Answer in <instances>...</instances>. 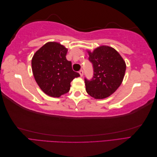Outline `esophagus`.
<instances>
[{"label":"esophagus","instance_id":"1","mask_svg":"<svg viewBox=\"0 0 157 157\" xmlns=\"http://www.w3.org/2000/svg\"><path fill=\"white\" fill-rule=\"evenodd\" d=\"M79 74H80V77H82L83 75H84V71H83V70H80Z\"/></svg>","mask_w":157,"mask_h":157}]
</instances>
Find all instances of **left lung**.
I'll return each instance as SVG.
<instances>
[{
	"label": "left lung",
	"mask_w": 157,
	"mask_h": 157,
	"mask_svg": "<svg viewBox=\"0 0 157 157\" xmlns=\"http://www.w3.org/2000/svg\"><path fill=\"white\" fill-rule=\"evenodd\" d=\"M88 52L94 76L91 80L84 78L86 90L95 99L106 98L121 84L126 68L125 61L116 50L108 46H100Z\"/></svg>",
	"instance_id": "obj_1"
}]
</instances>
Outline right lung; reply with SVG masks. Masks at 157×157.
<instances>
[{"label": "right lung", "mask_w": 157, "mask_h": 157, "mask_svg": "<svg viewBox=\"0 0 157 157\" xmlns=\"http://www.w3.org/2000/svg\"><path fill=\"white\" fill-rule=\"evenodd\" d=\"M67 49L56 42H49L33 56L31 65L33 75L40 88L46 94L59 98L67 93L71 82L80 75L72 69L71 61L66 59Z\"/></svg>", "instance_id": "obj_1"}]
</instances>
